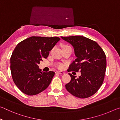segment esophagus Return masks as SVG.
I'll use <instances>...</instances> for the list:
<instances>
[{
	"instance_id": "1",
	"label": "esophagus",
	"mask_w": 120,
	"mask_h": 120,
	"mask_svg": "<svg viewBox=\"0 0 120 120\" xmlns=\"http://www.w3.org/2000/svg\"><path fill=\"white\" fill-rule=\"evenodd\" d=\"M56 74H61V75H64L65 73L64 71H56Z\"/></svg>"
}]
</instances>
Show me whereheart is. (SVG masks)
Here are the masks:
<instances>
[{
	"label": "heart",
	"instance_id": "heart-1",
	"mask_svg": "<svg viewBox=\"0 0 120 120\" xmlns=\"http://www.w3.org/2000/svg\"><path fill=\"white\" fill-rule=\"evenodd\" d=\"M64 66L62 64H59L58 65V67L59 68H60V69L63 68H64Z\"/></svg>",
	"mask_w": 120,
	"mask_h": 120
}]
</instances>
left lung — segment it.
I'll use <instances>...</instances> for the list:
<instances>
[{"instance_id": "left-lung-1", "label": "left lung", "mask_w": 120, "mask_h": 120, "mask_svg": "<svg viewBox=\"0 0 120 120\" xmlns=\"http://www.w3.org/2000/svg\"><path fill=\"white\" fill-rule=\"evenodd\" d=\"M61 38L71 44L77 57L70 64L68 72H81L78 78L69 74L71 80L65 85L67 90L78 98H88L95 94L103 84L106 68V55L96 42L84 36Z\"/></svg>"}]
</instances>
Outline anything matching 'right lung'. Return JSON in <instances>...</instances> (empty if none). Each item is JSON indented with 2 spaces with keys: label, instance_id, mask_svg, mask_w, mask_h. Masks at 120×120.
I'll return each mask as SVG.
<instances>
[{
  "label": "right lung",
  "instance_id": "right-lung-1",
  "mask_svg": "<svg viewBox=\"0 0 120 120\" xmlns=\"http://www.w3.org/2000/svg\"><path fill=\"white\" fill-rule=\"evenodd\" d=\"M60 40L58 37L31 36L17 44L11 58L12 78L24 94L35 95L48 88L54 72H41L38 64Z\"/></svg>",
  "mask_w": 120,
  "mask_h": 120
}]
</instances>
